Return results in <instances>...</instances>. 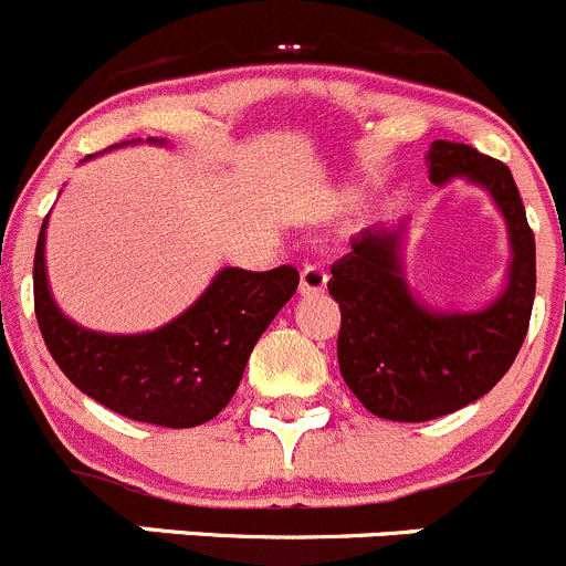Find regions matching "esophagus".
<instances>
[{
  "label": "esophagus",
  "mask_w": 566,
  "mask_h": 566,
  "mask_svg": "<svg viewBox=\"0 0 566 566\" xmlns=\"http://www.w3.org/2000/svg\"><path fill=\"white\" fill-rule=\"evenodd\" d=\"M327 291V272L322 266H305L300 275V294L302 296H316Z\"/></svg>",
  "instance_id": "1"
}]
</instances>
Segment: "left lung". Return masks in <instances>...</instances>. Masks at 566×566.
Here are the masks:
<instances>
[{
	"instance_id": "left-lung-1",
	"label": "left lung",
	"mask_w": 566,
	"mask_h": 566,
	"mask_svg": "<svg viewBox=\"0 0 566 566\" xmlns=\"http://www.w3.org/2000/svg\"><path fill=\"white\" fill-rule=\"evenodd\" d=\"M429 181L465 178L484 189L509 233L506 283L479 311H440L416 296L405 275L407 220L349 239L327 289L340 307V377L368 412L388 421H432L490 394L528 333L536 291L534 233L506 165L465 143L434 139Z\"/></svg>"
}]
</instances>
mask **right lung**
Returning <instances> with one entry per match:
<instances>
[{"label":"right lung","instance_id":"obj_1","mask_svg":"<svg viewBox=\"0 0 566 566\" xmlns=\"http://www.w3.org/2000/svg\"><path fill=\"white\" fill-rule=\"evenodd\" d=\"M145 143L167 145L156 137ZM46 226L49 217L32 270L43 340L82 394L132 421L189 429L220 416L242 382L253 346L300 285V272L289 264L270 272L226 266L172 322L134 335L95 333L54 302L46 275Z\"/></svg>","mask_w":566,"mask_h":566}]
</instances>
